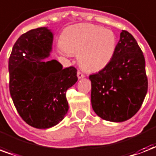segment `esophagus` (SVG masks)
<instances>
[{"mask_svg": "<svg viewBox=\"0 0 156 156\" xmlns=\"http://www.w3.org/2000/svg\"><path fill=\"white\" fill-rule=\"evenodd\" d=\"M77 75H78V78H83L85 77V75L83 74L82 72H80V71H78V73H77Z\"/></svg>", "mask_w": 156, "mask_h": 156, "instance_id": "obj_1", "label": "esophagus"}]
</instances>
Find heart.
<instances>
[{
  "mask_svg": "<svg viewBox=\"0 0 156 156\" xmlns=\"http://www.w3.org/2000/svg\"><path fill=\"white\" fill-rule=\"evenodd\" d=\"M60 51L65 55L78 54L83 69L98 72L112 60L117 39L111 30L91 23H78L68 27L60 37Z\"/></svg>",
  "mask_w": 156,
  "mask_h": 156,
  "instance_id": "heart-1",
  "label": "heart"
}]
</instances>
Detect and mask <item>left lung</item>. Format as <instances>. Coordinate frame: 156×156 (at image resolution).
Listing matches in <instances>:
<instances>
[{
    "label": "left lung",
    "mask_w": 156,
    "mask_h": 156,
    "mask_svg": "<svg viewBox=\"0 0 156 156\" xmlns=\"http://www.w3.org/2000/svg\"><path fill=\"white\" fill-rule=\"evenodd\" d=\"M143 53L133 35L123 30L109 65L89 76L92 109L110 122H123L140 110L147 93Z\"/></svg>",
    "instance_id": "obj_1"
}]
</instances>
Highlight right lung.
<instances>
[{"mask_svg": "<svg viewBox=\"0 0 156 156\" xmlns=\"http://www.w3.org/2000/svg\"><path fill=\"white\" fill-rule=\"evenodd\" d=\"M53 33L46 27L23 33L9 58V92L19 115L28 125L46 129L56 125L69 110L66 91L78 81L73 66L63 69L55 59L46 61Z\"/></svg>", "mask_w": 156, "mask_h": 156, "instance_id": "obj_1", "label": "right lung"}]
</instances>
